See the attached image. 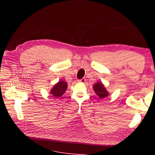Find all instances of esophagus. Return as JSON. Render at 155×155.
Returning a JSON list of instances; mask_svg holds the SVG:
<instances>
[{
	"mask_svg": "<svg viewBox=\"0 0 155 155\" xmlns=\"http://www.w3.org/2000/svg\"><path fill=\"white\" fill-rule=\"evenodd\" d=\"M85 80H85V78H83L82 79H80V80H78V82H82V83H83V82H85Z\"/></svg>",
	"mask_w": 155,
	"mask_h": 155,
	"instance_id": "esophagus-1",
	"label": "esophagus"
}]
</instances>
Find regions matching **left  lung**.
Segmentation results:
<instances>
[{
	"instance_id": "left-lung-1",
	"label": "left lung",
	"mask_w": 155,
	"mask_h": 155,
	"mask_svg": "<svg viewBox=\"0 0 155 155\" xmlns=\"http://www.w3.org/2000/svg\"><path fill=\"white\" fill-rule=\"evenodd\" d=\"M93 87L95 94L98 95L99 98H105L108 95V92L105 90V88L104 87L102 82L96 83Z\"/></svg>"
}]
</instances>
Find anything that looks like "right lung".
Here are the masks:
<instances>
[{
  "label": "right lung",
  "instance_id": "add662e5",
  "mask_svg": "<svg viewBox=\"0 0 155 155\" xmlns=\"http://www.w3.org/2000/svg\"><path fill=\"white\" fill-rule=\"evenodd\" d=\"M67 83L64 82V81H60V82L56 84L52 88L51 91V94L53 95V97H60L67 90Z\"/></svg>",
  "mask_w": 155,
  "mask_h": 155
}]
</instances>
